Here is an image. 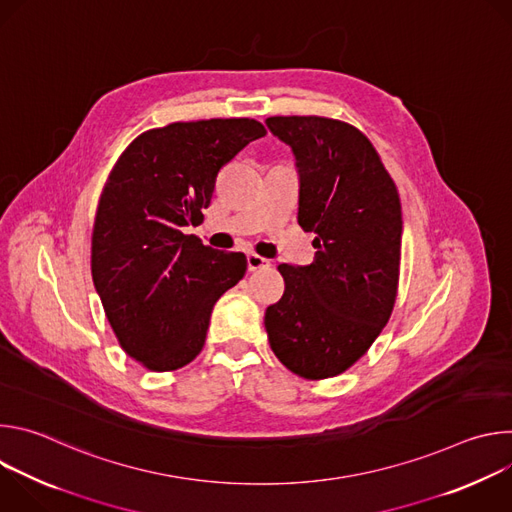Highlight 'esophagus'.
Listing matches in <instances>:
<instances>
[{
  "instance_id": "esophagus-1",
  "label": "esophagus",
  "mask_w": 512,
  "mask_h": 512,
  "mask_svg": "<svg viewBox=\"0 0 512 512\" xmlns=\"http://www.w3.org/2000/svg\"><path fill=\"white\" fill-rule=\"evenodd\" d=\"M247 265H249V271H261V269L269 267L271 261L261 257V255H257V253H249L247 255Z\"/></svg>"
}]
</instances>
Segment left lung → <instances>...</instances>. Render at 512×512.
Wrapping results in <instances>:
<instances>
[{"label": "left lung", "mask_w": 512, "mask_h": 512, "mask_svg": "<svg viewBox=\"0 0 512 512\" xmlns=\"http://www.w3.org/2000/svg\"><path fill=\"white\" fill-rule=\"evenodd\" d=\"M300 176L298 223L316 233L314 261L281 263L285 291L265 310L271 350L304 379L344 373L393 312L401 261V202L373 143L326 117H269Z\"/></svg>", "instance_id": "1"}]
</instances>
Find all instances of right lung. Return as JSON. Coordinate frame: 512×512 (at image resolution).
Returning a JSON list of instances; mask_svg holds the SVG:
<instances>
[{
    "label": "right lung",
    "instance_id": "obj_1",
    "mask_svg": "<svg viewBox=\"0 0 512 512\" xmlns=\"http://www.w3.org/2000/svg\"><path fill=\"white\" fill-rule=\"evenodd\" d=\"M263 135L255 119L170 123L133 139L111 170L91 271L121 348L143 367L164 373L194 360L216 300L243 279V253L184 229L202 221L218 170Z\"/></svg>",
    "mask_w": 512,
    "mask_h": 512
}]
</instances>
